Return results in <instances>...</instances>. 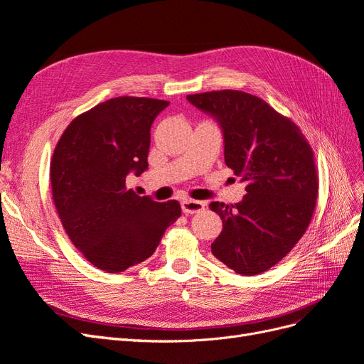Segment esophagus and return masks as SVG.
I'll use <instances>...</instances> for the list:
<instances>
[{
    "instance_id": "34e87169",
    "label": "esophagus",
    "mask_w": 364,
    "mask_h": 364,
    "mask_svg": "<svg viewBox=\"0 0 364 364\" xmlns=\"http://www.w3.org/2000/svg\"><path fill=\"white\" fill-rule=\"evenodd\" d=\"M182 206V211L185 214H196V213H200L205 209V202L200 200H194V199H183L181 202Z\"/></svg>"
}]
</instances>
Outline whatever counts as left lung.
<instances>
[{
	"label": "left lung",
	"instance_id": "left-lung-1",
	"mask_svg": "<svg viewBox=\"0 0 364 364\" xmlns=\"http://www.w3.org/2000/svg\"><path fill=\"white\" fill-rule=\"evenodd\" d=\"M223 132L225 162L246 182L243 200L213 202L223 229L213 255L235 273L253 277L278 264L311 222L318 179L311 146L293 121L243 91L186 95Z\"/></svg>",
	"mask_w": 364,
	"mask_h": 364
}]
</instances>
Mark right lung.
<instances>
[{
	"label": "right lung",
	"mask_w": 364,
	"mask_h": 364,
	"mask_svg": "<svg viewBox=\"0 0 364 364\" xmlns=\"http://www.w3.org/2000/svg\"><path fill=\"white\" fill-rule=\"evenodd\" d=\"M170 103L115 97L74 118L53 153V200L73 245L97 269L124 272L146 261L170 225L178 200L155 202L127 190L129 173L149 167L150 127Z\"/></svg>",
	"instance_id": "obj_1"
}]
</instances>
